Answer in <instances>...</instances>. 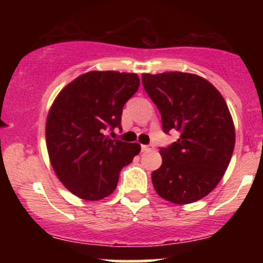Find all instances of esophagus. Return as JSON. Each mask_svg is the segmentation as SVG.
Masks as SVG:
<instances>
[{
	"mask_svg": "<svg viewBox=\"0 0 263 263\" xmlns=\"http://www.w3.org/2000/svg\"><path fill=\"white\" fill-rule=\"evenodd\" d=\"M141 149L142 152H149V151L155 149V146H153V144H142Z\"/></svg>",
	"mask_w": 263,
	"mask_h": 263,
	"instance_id": "34e87169",
	"label": "esophagus"
}]
</instances>
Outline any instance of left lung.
<instances>
[{
	"instance_id": "obj_1",
	"label": "left lung",
	"mask_w": 263,
	"mask_h": 263,
	"mask_svg": "<svg viewBox=\"0 0 263 263\" xmlns=\"http://www.w3.org/2000/svg\"><path fill=\"white\" fill-rule=\"evenodd\" d=\"M142 84L158 107L162 127L180 132L162 147V165L152 172L157 194L174 204L200 200L218 185L230 163L235 127L216 87L195 74H143Z\"/></svg>"
}]
</instances>
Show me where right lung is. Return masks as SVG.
I'll return each mask as SVG.
<instances>
[{"label": "right lung", "mask_w": 263, "mask_h": 263, "mask_svg": "<svg viewBox=\"0 0 263 263\" xmlns=\"http://www.w3.org/2000/svg\"><path fill=\"white\" fill-rule=\"evenodd\" d=\"M138 86L136 74L89 71L54 100L45 123L48 155L57 177L77 197L100 200L110 195L120 172L140 153L138 143L104 135L107 128H121L123 105Z\"/></svg>", "instance_id": "obj_1"}]
</instances>
